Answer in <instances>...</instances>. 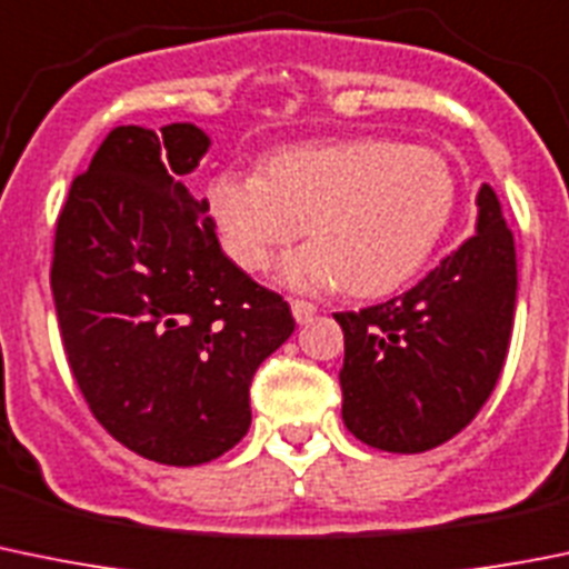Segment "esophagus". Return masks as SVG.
Returning a JSON list of instances; mask_svg holds the SVG:
<instances>
[{
	"mask_svg": "<svg viewBox=\"0 0 569 569\" xmlns=\"http://www.w3.org/2000/svg\"><path fill=\"white\" fill-rule=\"evenodd\" d=\"M291 313H295L297 322L308 325V322H313V317H317V306L308 300H291Z\"/></svg>",
	"mask_w": 569,
	"mask_h": 569,
	"instance_id": "esophagus-1",
	"label": "esophagus"
}]
</instances>
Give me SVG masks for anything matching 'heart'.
<instances>
[{
    "instance_id": "1",
    "label": "heart",
    "mask_w": 569,
    "mask_h": 569,
    "mask_svg": "<svg viewBox=\"0 0 569 569\" xmlns=\"http://www.w3.org/2000/svg\"><path fill=\"white\" fill-rule=\"evenodd\" d=\"M224 256L244 272L269 269L308 230L311 244L280 267L297 289L380 297L433 252L456 206L448 161L383 138L319 141L269 158L258 174L224 169L206 191Z\"/></svg>"
}]
</instances>
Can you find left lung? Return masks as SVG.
<instances>
[{"label":"left lung","instance_id":"left-lung-1","mask_svg":"<svg viewBox=\"0 0 569 569\" xmlns=\"http://www.w3.org/2000/svg\"><path fill=\"white\" fill-rule=\"evenodd\" d=\"M515 300V236L481 186L476 236L406 295L336 313L347 431L386 453H425L465 431L500 378Z\"/></svg>","mask_w":569,"mask_h":569}]
</instances>
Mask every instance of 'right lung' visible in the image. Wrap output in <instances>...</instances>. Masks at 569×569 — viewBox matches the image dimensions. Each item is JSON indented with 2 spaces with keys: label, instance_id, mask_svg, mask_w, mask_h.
I'll list each match as a JSON object with an SVG mask.
<instances>
[{
  "label": "right lung",
  "instance_id": "1",
  "mask_svg": "<svg viewBox=\"0 0 569 569\" xmlns=\"http://www.w3.org/2000/svg\"><path fill=\"white\" fill-rule=\"evenodd\" d=\"M194 124H121L71 180L52 283L71 375L104 431L132 453L194 467L250 428L256 369L295 330L289 302L222 252L189 174Z\"/></svg>",
  "mask_w": 569,
  "mask_h": 569
}]
</instances>
